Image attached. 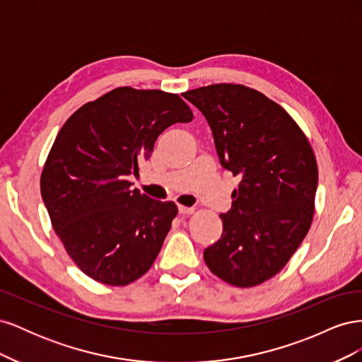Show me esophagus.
Here are the masks:
<instances>
[{
    "instance_id": "esophagus-1",
    "label": "esophagus",
    "mask_w": 362,
    "mask_h": 362,
    "mask_svg": "<svg viewBox=\"0 0 362 362\" xmlns=\"http://www.w3.org/2000/svg\"><path fill=\"white\" fill-rule=\"evenodd\" d=\"M178 211L180 214H193L194 213V208L193 206H184V205H178Z\"/></svg>"
}]
</instances>
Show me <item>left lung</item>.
Instances as JSON below:
<instances>
[{"instance_id": "obj_1", "label": "left lung", "mask_w": 362, "mask_h": 362, "mask_svg": "<svg viewBox=\"0 0 362 362\" xmlns=\"http://www.w3.org/2000/svg\"><path fill=\"white\" fill-rule=\"evenodd\" d=\"M210 125L222 166L240 177L223 233L204 250L216 276L254 287L287 264L308 233L319 181L308 139L266 95L242 84L182 93Z\"/></svg>"}]
</instances>
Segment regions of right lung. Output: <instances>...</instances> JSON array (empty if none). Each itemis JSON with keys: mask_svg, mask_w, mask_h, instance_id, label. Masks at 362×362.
<instances>
[{"mask_svg": "<svg viewBox=\"0 0 362 362\" xmlns=\"http://www.w3.org/2000/svg\"><path fill=\"white\" fill-rule=\"evenodd\" d=\"M192 119L178 95L117 87L80 107L59 131L40 193L54 231L87 276L127 286L156 261L178 208L131 189L127 178L164 129Z\"/></svg>", "mask_w": 362, "mask_h": 362, "instance_id": "right-lung-1", "label": "right lung"}]
</instances>
